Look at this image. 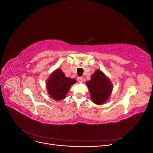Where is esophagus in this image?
Listing matches in <instances>:
<instances>
[{
    "label": "esophagus",
    "instance_id": "1",
    "mask_svg": "<svg viewBox=\"0 0 153 153\" xmlns=\"http://www.w3.org/2000/svg\"><path fill=\"white\" fill-rule=\"evenodd\" d=\"M77 80H78V82H80V83H82V82H83V78H82V77H78Z\"/></svg>",
    "mask_w": 153,
    "mask_h": 153
}]
</instances>
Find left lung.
I'll return each instance as SVG.
<instances>
[{"label":"left lung","instance_id":"8db88e82","mask_svg":"<svg viewBox=\"0 0 153 153\" xmlns=\"http://www.w3.org/2000/svg\"><path fill=\"white\" fill-rule=\"evenodd\" d=\"M91 94V99L96 105H103L109 98L112 91V84L109 78L100 69L92 75L86 82Z\"/></svg>","mask_w":153,"mask_h":153}]
</instances>
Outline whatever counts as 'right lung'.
<instances>
[{"label": "right lung", "mask_w": 153, "mask_h": 153, "mask_svg": "<svg viewBox=\"0 0 153 153\" xmlns=\"http://www.w3.org/2000/svg\"><path fill=\"white\" fill-rule=\"evenodd\" d=\"M76 82L75 78L66 77L61 69H57L51 74L47 81L48 94L56 101L66 98L69 89Z\"/></svg>", "instance_id": "add662e5"}]
</instances>
